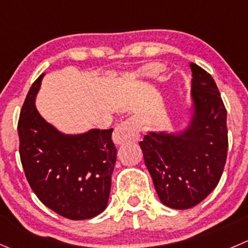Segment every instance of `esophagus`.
Masks as SVG:
<instances>
[{
  "mask_svg": "<svg viewBox=\"0 0 248 248\" xmlns=\"http://www.w3.org/2000/svg\"><path fill=\"white\" fill-rule=\"evenodd\" d=\"M139 138V126L138 122L133 119H128L126 121L117 124L112 133V140L117 145L129 143V141H136Z\"/></svg>",
  "mask_w": 248,
  "mask_h": 248,
  "instance_id": "esophagus-1",
  "label": "esophagus"
}]
</instances>
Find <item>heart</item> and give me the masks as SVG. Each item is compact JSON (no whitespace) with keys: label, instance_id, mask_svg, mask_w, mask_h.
I'll return each mask as SVG.
<instances>
[{"label":"heart","instance_id":"heart-1","mask_svg":"<svg viewBox=\"0 0 248 248\" xmlns=\"http://www.w3.org/2000/svg\"><path fill=\"white\" fill-rule=\"evenodd\" d=\"M160 71H161L160 65H157V64H151V65L145 66L143 70L134 74V78H145V76H155L156 74H158Z\"/></svg>","mask_w":248,"mask_h":248}]
</instances>
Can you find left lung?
<instances>
[{
    "instance_id": "obj_1",
    "label": "left lung",
    "mask_w": 248,
    "mask_h": 248,
    "mask_svg": "<svg viewBox=\"0 0 248 248\" xmlns=\"http://www.w3.org/2000/svg\"><path fill=\"white\" fill-rule=\"evenodd\" d=\"M191 127L180 136L148 133L139 143L161 202L175 210L191 208L217 186L228 155L227 109L212 76L196 64Z\"/></svg>"
}]
</instances>
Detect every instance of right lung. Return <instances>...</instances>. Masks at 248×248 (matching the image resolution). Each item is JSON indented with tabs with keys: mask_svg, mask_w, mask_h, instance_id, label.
Here are the masks:
<instances>
[{
	"mask_svg": "<svg viewBox=\"0 0 248 248\" xmlns=\"http://www.w3.org/2000/svg\"><path fill=\"white\" fill-rule=\"evenodd\" d=\"M41 75L31 86L18 121L19 154L31 189L58 215L80 220L105 210L116 162L112 128L64 136L35 108Z\"/></svg>",
	"mask_w": 248,
	"mask_h": 248,
	"instance_id": "add662e5",
	"label": "right lung"
}]
</instances>
